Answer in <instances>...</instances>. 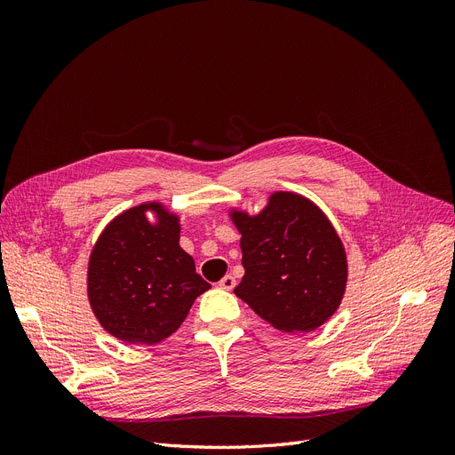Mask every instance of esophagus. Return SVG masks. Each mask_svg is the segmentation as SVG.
Instances as JSON below:
<instances>
[{"label":"esophagus","instance_id":"esophagus-1","mask_svg":"<svg viewBox=\"0 0 455 455\" xmlns=\"http://www.w3.org/2000/svg\"><path fill=\"white\" fill-rule=\"evenodd\" d=\"M235 284H237V281H235V277H233V275H226V277L218 283V286L222 288V291H233Z\"/></svg>","mask_w":455,"mask_h":455}]
</instances>
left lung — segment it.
Masks as SVG:
<instances>
[{"instance_id": "obj_1", "label": "left lung", "mask_w": 455, "mask_h": 455, "mask_svg": "<svg viewBox=\"0 0 455 455\" xmlns=\"http://www.w3.org/2000/svg\"><path fill=\"white\" fill-rule=\"evenodd\" d=\"M244 275L235 296L283 332H311L346 294L347 256L326 214L294 191H275L258 214L231 209Z\"/></svg>"}]
</instances>
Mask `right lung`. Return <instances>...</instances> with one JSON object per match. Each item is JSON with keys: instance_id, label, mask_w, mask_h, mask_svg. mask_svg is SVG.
Returning <instances> with one entry per match:
<instances>
[{"instance_id": "1", "label": "right lung", "mask_w": 455, "mask_h": 455, "mask_svg": "<svg viewBox=\"0 0 455 455\" xmlns=\"http://www.w3.org/2000/svg\"><path fill=\"white\" fill-rule=\"evenodd\" d=\"M209 288L180 246V218L157 201L117 214L89 256L91 309L108 334L125 343L154 346L169 338Z\"/></svg>"}]
</instances>
